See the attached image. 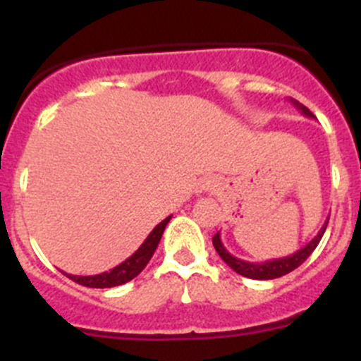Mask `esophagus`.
Listing matches in <instances>:
<instances>
[{"label": "esophagus", "instance_id": "obj_1", "mask_svg": "<svg viewBox=\"0 0 361 361\" xmlns=\"http://www.w3.org/2000/svg\"><path fill=\"white\" fill-rule=\"evenodd\" d=\"M216 187V180L214 178H202L197 185V194H211Z\"/></svg>", "mask_w": 361, "mask_h": 361}]
</instances>
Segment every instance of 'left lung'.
<instances>
[{
	"mask_svg": "<svg viewBox=\"0 0 361 361\" xmlns=\"http://www.w3.org/2000/svg\"><path fill=\"white\" fill-rule=\"evenodd\" d=\"M292 103L298 108V110L304 113L305 116H309V118H314V115H312V113L309 111L304 104H300L298 101H295V99H292ZM326 225H329V218H326V221L323 224V227L319 228L318 234H316L314 238H312L311 241L304 246V248L295 251V253L290 255V257L272 258V260H265V262H246V260H241V258L234 257V255H231L227 251V248L224 246V243H221L220 232H218V234H214L213 246H214V250L218 251V255H220L221 260H224L225 264L232 269V271L238 272V274L245 276V278H250V279H276V278H281V276L295 271L298 265L304 264V262L307 260L309 255L316 250V246H318L319 241H322L323 234H325V231H326Z\"/></svg>",
	"mask_w": 361,
	"mask_h": 361,
	"instance_id": "8db88e82",
	"label": "left lung"
}]
</instances>
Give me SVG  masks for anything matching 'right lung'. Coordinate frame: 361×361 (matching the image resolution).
I'll return each mask as SVG.
<instances>
[{
	"mask_svg": "<svg viewBox=\"0 0 361 361\" xmlns=\"http://www.w3.org/2000/svg\"><path fill=\"white\" fill-rule=\"evenodd\" d=\"M171 216H167L166 220H162L154 231L148 234V238L145 239L143 245L140 246L133 255H130L127 260H123L122 264H118L116 267H113L111 271L101 272V274H94V276H73V274H64L68 276L69 279H73L78 285L87 286V288H113V286H120L123 283L130 281V279L136 278L147 264L150 262V258L154 257L155 250H157L160 238L164 234V228L166 225L169 224Z\"/></svg>",
	"mask_w": 361,
	"mask_h": 361,
	"instance_id": "right-lung-1",
	"label": "right lung"
}]
</instances>
